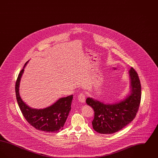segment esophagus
I'll use <instances>...</instances> for the list:
<instances>
[{
    "mask_svg": "<svg viewBox=\"0 0 158 158\" xmlns=\"http://www.w3.org/2000/svg\"><path fill=\"white\" fill-rule=\"evenodd\" d=\"M85 99H86V95L85 94L81 93L78 96V99L81 102L84 103L85 102Z\"/></svg>",
    "mask_w": 158,
    "mask_h": 158,
    "instance_id": "34e87169",
    "label": "esophagus"
}]
</instances>
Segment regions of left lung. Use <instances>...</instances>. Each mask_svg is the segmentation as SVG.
I'll use <instances>...</instances> for the list:
<instances>
[{
    "label": "left lung",
    "instance_id": "8db88e82",
    "mask_svg": "<svg viewBox=\"0 0 158 158\" xmlns=\"http://www.w3.org/2000/svg\"><path fill=\"white\" fill-rule=\"evenodd\" d=\"M131 94L125 99L114 104H105L88 98L86 104L94 111L92 121L94 130L101 134H113L118 131L134 120L141 101V84L135 69L130 70Z\"/></svg>",
    "mask_w": 158,
    "mask_h": 158
}]
</instances>
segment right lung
<instances>
[{
  "instance_id": "obj_1",
  "label": "right lung",
  "mask_w": 158,
  "mask_h": 158,
  "mask_svg": "<svg viewBox=\"0 0 158 158\" xmlns=\"http://www.w3.org/2000/svg\"><path fill=\"white\" fill-rule=\"evenodd\" d=\"M28 63L26 62L23 68ZM23 68L19 72L15 84L17 102L24 118L33 127L45 132H58L63 130L71 109L73 95L61 98L53 105L44 109H33L23 102L19 94V86Z\"/></svg>"
}]
</instances>
